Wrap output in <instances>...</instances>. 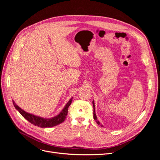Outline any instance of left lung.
Masks as SVG:
<instances>
[{
  "label": "left lung",
  "mask_w": 160,
  "mask_h": 160,
  "mask_svg": "<svg viewBox=\"0 0 160 160\" xmlns=\"http://www.w3.org/2000/svg\"><path fill=\"white\" fill-rule=\"evenodd\" d=\"M93 118H94V119L95 120V122H96V123H98V125H100V122H99V121L98 120V118H97V116H96V114H95V103H94V100L93 101ZM101 127H103V125H101Z\"/></svg>",
  "instance_id": "left-lung-1"
}]
</instances>
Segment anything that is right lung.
<instances>
[{"instance_id": "1", "label": "right lung", "mask_w": 160, "mask_h": 160, "mask_svg": "<svg viewBox=\"0 0 160 160\" xmlns=\"http://www.w3.org/2000/svg\"><path fill=\"white\" fill-rule=\"evenodd\" d=\"M72 98L68 101V102H67L64 108L62 109V111L59 114L51 118H44L39 117V116H37L33 114H31V113H28L26 112V111H24L23 109H22L21 108H19L14 101H12V103L14 108L17 109V110L18 111V112L20 113L27 120H28L31 123L36 125V126L40 127L42 128H45L54 127L55 125H59L64 122L65 119H66L67 113H68V108L72 102Z\"/></svg>"}]
</instances>
